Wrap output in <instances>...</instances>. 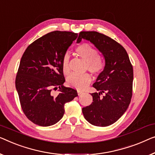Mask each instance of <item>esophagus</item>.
Listing matches in <instances>:
<instances>
[{"label":"esophagus","mask_w":155,"mask_h":155,"mask_svg":"<svg viewBox=\"0 0 155 155\" xmlns=\"http://www.w3.org/2000/svg\"><path fill=\"white\" fill-rule=\"evenodd\" d=\"M82 94H83L82 91H80V90H78V96H80V95H82Z\"/></svg>","instance_id":"obj_1"}]
</instances>
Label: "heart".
<instances>
[{"instance_id": "heart-1", "label": "heart", "mask_w": 155, "mask_h": 155, "mask_svg": "<svg viewBox=\"0 0 155 155\" xmlns=\"http://www.w3.org/2000/svg\"><path fill=\"white\" fill-rule=\"evenodd\" d=\"M75 53L87 62V69L94 75H98L104 71L105 68L104 60L98 54V50L90 44H80L76 48ZM61 68L62 71L66 75H68L70 73L69 56L68 54H66L63 57ZM91 81V77L88 73L83 75L73 73L67 78L66 84L69 87H73L78 90H83L90 84Z\"/></svg>"}]
</instances>
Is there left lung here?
<instances>
[{
  "label": "left lung",
  "instance_id": "1",
  "mask_svg": "<svg viewBox=\"0 0 155 155\" xmlns=\"http://www.w3.org/2000/svg\"><path fill=\"white\" fill-rule=\"evenodd\" d=\"M82 39L94 44L102 53L105 63L104 71L93 84L98 91L91 94L93 102L83 107L82 113L87 122L94 126H109L123 115L131 102L133 66L125 49L107 35L96 31H82L78 43Z\"/></svg>",
  "mask_w": 155,
  "mask_h": 155
}]
</instances>
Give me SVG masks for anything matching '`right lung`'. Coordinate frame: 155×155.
Masks as SVG:
<instances>
[{
  "label": "right lung",
  "instance_id": "obj_1",
  "mask_svg": "<svg viewBox=\"0 0 155 155\" xmlns=\"http://www.w3.org/2000/svg\"><path fill=\"white\" fill-rule=\"evenodd\" d=\"M78 37L68 31H52L28 46L20 61L15 80L22 110L29 120L41 127L57 123L64 105L78 96L77 91L64 87L61 62L68 48ZM60 89L57 97L52 88Z\"/></svg>",
  "mask_w": 155,
  "mask_h": 155
}]
</instances>
